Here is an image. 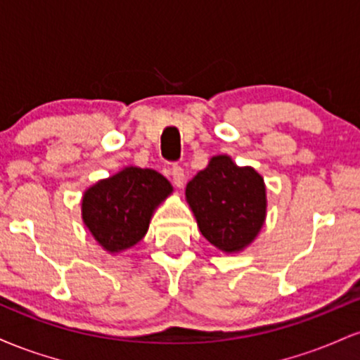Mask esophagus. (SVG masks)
<instances>
[{"label": "esophagus", "instance_id": "obj_1", "mask_svg": "<svg viewBox=\"0 0 360 360\" xmlns=\"http://www.w3.org/2000/svg\"><path fill=\"white\" fill-rule=\"evenodd\" d=\"M169 172H171L172 176V181H174V184L177 188H183L184 186V181H186V176H184V169L179 166V164H171V169H169Z\"/></svg>", "mask_w": 360, "mask_h": 360}]
</instances>
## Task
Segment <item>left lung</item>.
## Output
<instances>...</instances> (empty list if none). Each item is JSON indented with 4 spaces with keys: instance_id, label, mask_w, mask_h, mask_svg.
<instances>
[{
    "instance_id": "left-lung-1",
    "label": "left lung",
    "mask_w": 360,
    "mask_h": 360,
    "mask_svg": "<svg viewBox=\"0 0 360 360\" xmlns=\"http://www.w3.org/2000/svg\"><path fill=\"white\" fill-rule=\"evenodd\" d=\"M186 200L200 232L223 252H238L257 237L266 220V186L252 167L217 155L186 186Z\"/></svg>"
}]
</instances>
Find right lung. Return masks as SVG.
<instances>
[{"label":"right lung","mask_w":360,"mask_h":360,"mask_svg":"<svg viewBox=\"0 0 360 360\" xmlns=\"http://www.w3.org/2000/svg\"><path fill=\"white\" fill-rule=\"evenodd\" d=\"M171 191L159 172L127 167L84 193L82 220L106 250H125L142 240L152 212Z\"/></svg>","instance_id":"right-lung-1"}]
</instances>
